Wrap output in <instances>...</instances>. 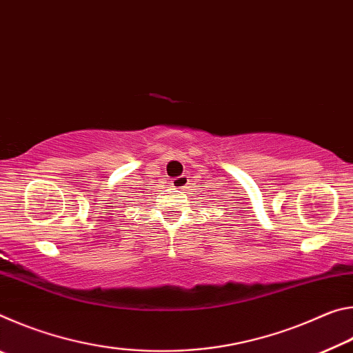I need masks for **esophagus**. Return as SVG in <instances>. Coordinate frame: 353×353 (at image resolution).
I'll return each mask as SVG.
<instances>
[{"label":"esophagus","instance_id":"esophagus-1","mask_svg":"<svg viewBox=\"0 0 353 353\" xmlns=\"http://www.w3.org/2000/svg\"><path fill=\"white\" fill-rule=\"evenodd\" d=\"M187 185H188V176L182 174V176L172 179V187H174L176 190H183Z\"/></svg>","mask_w":353,"mask_h":353}]
</instances>
